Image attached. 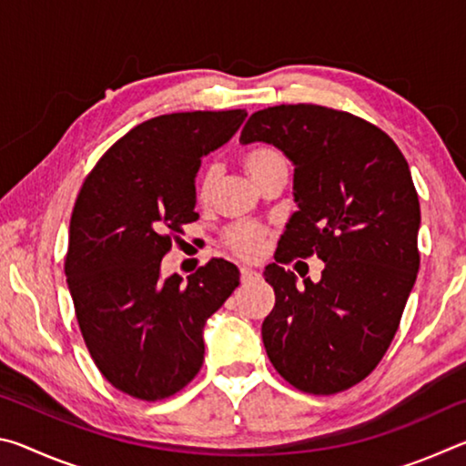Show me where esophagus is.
<instances>
[{
	"label": "esophagus",
	"mask_w": 466,
	"mask_h": 466,
	"mask_svg": "<svg viewBox=\"0 0 466 466\" xmlns=\"http://www.w3.org/2000/svg\"><path fill=\"white\" fill-rule=\"evenodd\" d=\"M240 278H242V281H250V279L258 278V271L250 269V267H240Z\"/></svg>",
	"instance_id": "34e87169"
}]
</instances>
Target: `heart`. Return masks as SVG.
Returning <instances> with one entry per match:
<instances>
[{
    "label": "heart",
    "instance_id": "b5f03b06",
    "mask_svg": "<svg viewBox=\"0 0 466 466\" xmlns=\"http://www.w3.org/2000/svg\"><path fill=\"white\" fill-rule=\"evenodd\" d=\"M242 167L257 185L261 183L269 172L278 168H288L286 157H283L278 149L271 146H257V147L247 149V152L242 154ZM216 178H218V167L216 164H208L199 178L201 197H208L211 193V188L216 185ZM265 236H267L265 226L252 224V222H240V224L230 226L226 230V244L236 252V255L250 258L258 255V250H261L265 242Z\"/></svg>",
    "mask_w": 466,
    "mask_h": 466
}]
</instances>
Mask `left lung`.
<instances>
[{"instance_id": "obj_1", "label": "left lung", "mask_w": 466, "mask_h": 466, "mask_svg": "<svg viewBox=\"0 0 466 466\" xmlns=\"http://www.w3.org/2000/svg\"><path fill=\"white\" fill-rule=\"evenodd\" d=\"M271 144L294 164V211L265 267L275 306L263 343L275 370L312 394H335L389 350L420 271L421 211L397 144L360 116L319 105L250 115L240 144ZM317 254L319 282L279 265Z\"/></svg>"}]
</instances>
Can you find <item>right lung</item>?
Instances as JSON below:
<instances>
[{"label":"right lung","instance_id":"obj_1","mask_svg":"<svg viewBox=\"0 0 466 466\" xmlns=\"http://www.w3.org/2000/svg\"><path fill=\"white\" fill-rule=\"evenodd\" d=\"M247 110H195L133 127L84 180L66 257L67 288L102 376L141 400L167 399L203 364V327L238 288L211 258L183 281L162 278L172 234L195 222L201 157L230 141Z\"/></svg>","mask_w":466,"mask_h":466}]
</instances>
